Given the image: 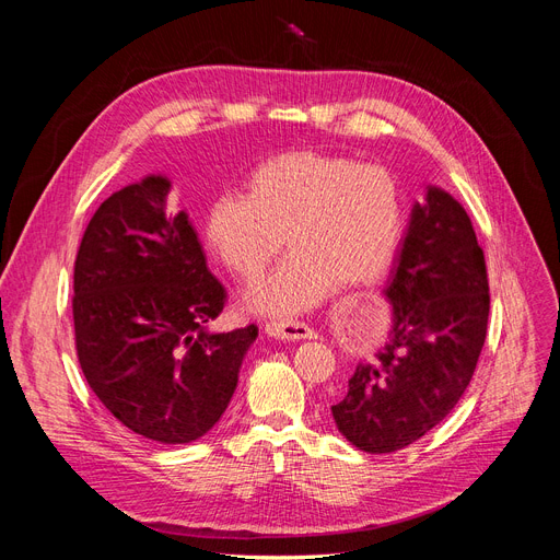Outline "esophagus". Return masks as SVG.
I'll return each mask as SVG.
<instances>
[{
	"instance_id": "esophagus-1",
	"label": "esophagus",
	"mask_w": 560,
	"mask_h": 560,
	"mask_svg": "<svg viewBox=\"0 0 560 560\" xmlns=\"http://www.w3.org/2000/svg\"><path fill=\"white\" fill-rule=\"evenodd\" d=\"M265 334L277 340H311L315 334L298 319H272L265 325Z\"/></svg>"
}]
</instances>
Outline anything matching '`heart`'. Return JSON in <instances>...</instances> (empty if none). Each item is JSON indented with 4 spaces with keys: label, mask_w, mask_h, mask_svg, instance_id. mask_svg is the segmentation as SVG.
<instances>
[{
    "label": "heart",
    "mask_w": 560,
    "mask_h": 560,
    "mask_svg": "<svg viewBox=\"0 0 560 560\" xmlns=\"http://www.w3.org/2000/svg\"><path fill=\"white\" fill-rule=\"evenodd\" d=\"M243 190L206 206L201 235L245 283H256L288 241L290 258L249 298L256 311L304 313L340 283H372L399 247L404 199L384 165L290 152L258 163Z\"/></svg>",
    "instance_id": "b5f03b06"
}]
</instances>
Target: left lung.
I'll use <instances>...</instances> for the list:
<instances>
[{"label": "left lung", "mask_w": 560, "mask_h": 560, "mask_svg": "<svg viewBox=\"0 0 560 560\" xmlns=\"http://www.w3.org/2000/svg\"><path fill=\"white\" fill-rule=\"evenodd\" d=\"M386 345L361 361L331 406L338 431L390 454L443 422L475 374L488 327V275L472 220L443 188L416 201L384 288Z\"/></svg>", "instance_id": "1"}]
</instances>
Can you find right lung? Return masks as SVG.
I'll return each instance as SVG.
<instances>
[{
    "instance_id": "right-lung-1",
    "label": "right lung",
    "mask_w": 560,
    "mask_h": 560,
    "mask_svg": "<svg viewBox=\"0 0 560 560\" xmlns=\"http://www.w3.org/2000/svg\"><path fill=\"white\" fill-rule=\"evenodd\" d=\"M163 174L113 192L74 260V340L88 386L127 429L163 445L209 433L226 410L249 325L209 331L226 302L186 211L170 213Z\"/></svg>"
}]
</instances>
